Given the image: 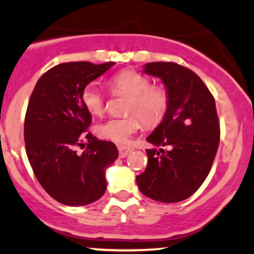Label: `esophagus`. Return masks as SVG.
Instances as JSON below:
<instances>
[{
  "mask_svg": "<svg viewBox=\"0 0 254 254\" xmlns=\"http://www.w3.org/2000/svg\"><path fill=\"white\" fill-rule=\"evenodd\" d=\"M117 149H119L120 157H126L129 152L133 151L132 148H128V146H125V145H119L117 146Z\"/></svg>",
  "mask_w": 254,
  "mask_h": 254,
  "instance_id": "obj_1",
  "label": "esophagus"
}]
</instances>
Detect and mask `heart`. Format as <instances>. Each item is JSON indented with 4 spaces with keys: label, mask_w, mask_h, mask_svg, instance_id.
<instances>
[{
    "label": "heart",
    "mask_w": 254,
    "mask_h": 254,
    "mask_svg": "<svg viewBox=\"0 0 254 254\" xmlns=\"http://www.w3.org/2000/svg\"><path fill=\"white\" fill-rule=\"evenodd\" d=\"M113 93L128 95L126 114L122 119H109L97 125L95 132L100 138L116 143H127L141 127V119L146 127L157 126L167 114L170 97L162 86L150 84V80L135 70H122L108 81ZM81 102L93 116L104 111V97L95 83H88L82 89Z\"/></svg>",
    "instance_id": "1"
}]
</instances>
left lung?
I'll list each match as a JSON object with an SVG mask.
<instances>
[{
    "label": "left lung",
    "instance_id": "8db88e82",
    "mask_svg": "<svg viewBox=\"0 0 254 254\" xmlns=\"http://www.w3.org/2000/svg\"><path fill=\"white\" fill-rule=\"evenodd\" d=\"M143 72L161 78L170 105L146 138L155 148L146 149L148 166L135 179L152 200L179 202L202 185L217 154L220 129L214 98L195 72L176 63H148ZM162 146L171 150L165 152Z\"/></svg>",
    "mask_w": 254,
    "mask_h": 254
}]
</instances>
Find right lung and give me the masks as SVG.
<instances>
[{"instance_id":"add662e5","label":"right lung","mask_w":254,"mask_h":254,"mask_svg":"<svg viewBox=\"0 0 254 254\" xmlns=\"http://www.w3.org/2000/svg\"><path fill=\"white\" fill-rule=\"evenodd\" d=\"M115 63H63L37 81L24 124L26 155L43 189L66 206H84L104 195L105 170L119 156L116 145L87 133L92 115L81 102L82 89ZM86 149L81 154L77 146Z\"/></svg>"}]
</instances>
